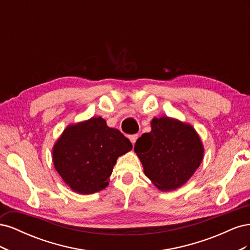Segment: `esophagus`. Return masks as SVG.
Wrapping results in <instances>:
<instances>
[{
    "mask_svg": "<svg viewBox=\"0 0 250 250\" xmlns=\"http://www.w3.org/2000/svg\"><path fill=\"white\" fill-rule=\"evenodd\" d=\"M138 138H139V135H138V134H132V135H130V137H129V140H130V142L132 143V145H134V143L137 142Z\"/></svg>",
    "mask_w": 250,
    "mask_h": 250,
    "instance_id": "1",
    "label": "esophagus"
}]
</instances>
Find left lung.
Listing matches in <instances>:
<instances>
[{
    "label": "left lung",
    "instance_id": "obj_1",
    "mask_svg": "<svg viewBox=\"0 0 250 250\" xmlns=\"http://www.w3.org/2000/svg\"><path fill=\"white\" fill-rule=\"evenodd\" d=\"M203 151L193 126L169 117L152 119L151 131L142 134L134 145L145 175L165 192L176 190L192 177Z\"/></svg>",
    "mask_w": 250,
    "mask_h": 250
}]
</instances>
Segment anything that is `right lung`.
I'll list each match as a JSON object with an SVG mask.
<instances>
[{
  "mask_svg": "<svg viewBox=\"0 0 250 250\" xmlns=\"http://www.w3.org/2000/svg\"><path fill=\"white\" fill-rule=\"evenodd\" d=\"M132 144L101 117L67 126L53 147V163L74 192L88 195L108 186L118 157Z\"/></svg>",
  "mask_w": 250,
  "mask_h": 250,
  "instance_id": "right-lung-1",
  "label": "right lung"
}]
</instances>
